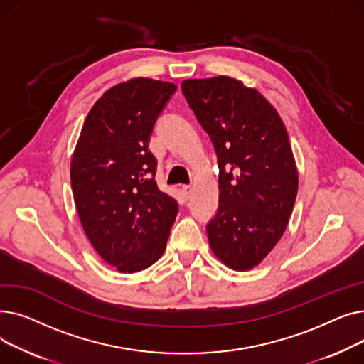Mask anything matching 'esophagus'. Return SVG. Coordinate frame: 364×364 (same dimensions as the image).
Wrapping results in <instances>:
<instances>
[{
    "mask_svg": "<svg viewBox=\"0 0 364 364\" xmlns=\"http://www.w3.org/2000/svg\"><path fill=\"white\" fill-rule=\"evenodd\" d=\"M192 192H193V188L190 187V186H183L181 187V193H183V196L186 199H190V196H192Z\"/></svg>",
    "mask_w": 364,
    "mask_h": 364,
    "instance_id": "34e87169",
    "label": "esophagus"
}]
</instances>
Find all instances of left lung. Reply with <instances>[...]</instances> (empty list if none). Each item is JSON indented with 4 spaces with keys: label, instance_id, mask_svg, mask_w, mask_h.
<instances>
[{
    "label": "left lung",
    "instance_id": "left-lung-1",
    "mask_svg": "<svg viewBox=\"0 0 364 364\" xmlns=\"http://www.w3.org/2000/svg\"><path fill=\"white\" fill-rule=\"evenodd\" d=\"M181 90L218 159L209 246L230 269L251 270L277 245L295 205L298 169L288 132L258 90L230 76L186 80Z\"/></svg>",
    "mask_w": 364,
    "mask_h": 364
}]
</instances>
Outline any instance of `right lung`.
Instances as JSON below:
<instances>
[{
  "label": "right lung",
  "mask_w": 364,
  "mask_h": 364,
  "mask_svg": "<svg viewBox=\"0 0 364 364\" xmlns=\"http://www.w3.org/2000/svg\"><path fill=\"white\" fill-rule=\"evenodd\" d=\"M177 85L132 78L94 103L70 162L73 200L97 254L121 273H137L164 254L178 213L161 192L153 127Z\"/></svg>",
  "instance_id": "obj_1"
}]
</instances>
